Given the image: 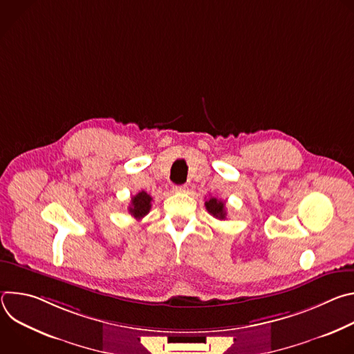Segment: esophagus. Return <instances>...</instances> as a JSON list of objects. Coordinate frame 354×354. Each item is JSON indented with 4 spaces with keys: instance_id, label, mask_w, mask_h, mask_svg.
I'll return each instance as SVG.
<instances>
[{
    "instance_id": "esophagus-1",
    "label": "esophagus",
    "mask_w": 354,
    "mask_h": 354,
    "mask_svg": "<svg viewBox=\"0 0 354 354\" xmlns=\"http://www.w3.org/2000/svg\"><path fill=\"white\" fill-rule=\"evenodd\" d=\"M174 190L178 192V193H183V192L187 190V186H186V185H179V186H175Z\"/></svg>"
}]
</instances>
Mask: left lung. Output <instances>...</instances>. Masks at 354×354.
Here are the masks:
<instances>
[{
    "mask_svg": "<svg viewBox=\"0 0 354 354\" xmlns=\"http://www.w3.org/2000/svg\"><path fill=\"white\" fill-rule=\"evenodd\" d=\"M205 206L213 217L218 220H225L227 212H225V203L223 200H218L217 197H210L205 203Z\"/></svg>",
    "mask_w": 354,
    "mask_h": 354,
    "instance_id": "8db88e82",
    "label": "left lung"
}]
</instances>
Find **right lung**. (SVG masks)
I'll use <instances>...</instances> for the list:
<instances>
[{"instance_id": "1", "label": "right lung", "mask_w": 354, "mask_h": 354, "mask_svg": "<svg viewBox=\"0 0 354 354\" xmlns=\"http://www.w3.org/2000/svg\"><path fill=\"white\" fill-rule=\"evenodd\" d=\"M151 201H153V197H151L147 192L141 190L136 196L131 197V205L129 207V213L136 218L141 220L144 216H147L151 210Z\"/></svg>"}]
</instances>
